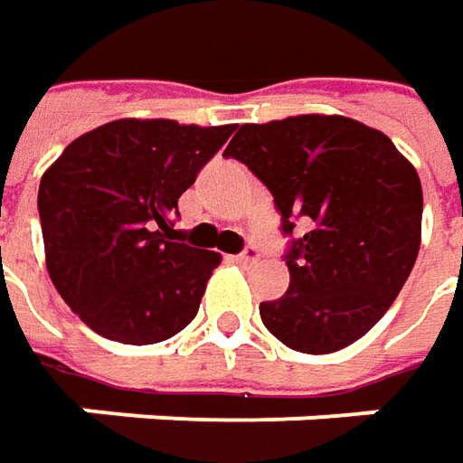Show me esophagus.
<instances>
[{
  "label": "esophagus",
  "mask_w": 463,
  "mask_h": 463,
  "mask_svg": "<svg viewBox=\"0 0 463 463\" xmlns=\"http://www.w3.org/2000/svg\"><path fill=\"white\" fill-rule=\"evenodd\" d=\"M258 258H260L258 250H255V247H247L241 255H237V262H240V265H255V262H258Z\"/></svg>",
  "instance_id": "obj_1"
}]
</instances>
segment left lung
<instances>
[{
  "instance_id": "obj_1",
  "label": "left lung",
  "mask_w": 463,
  "mask_h": 463,
  "mask_svg": "<svg viewBox=\"0 0 463 463\" xmlns=\"http://www.w3.org/2000/svg\"><path fill=\"white\" fill-rule=\"evenodd\" d=\"M223 156L244 162L268 185L286 234L298 219L307 226L286 255V296L260 304L262 325L309 355L361 340L418 260V169L382 131L319 113L244 123Z\"/></svg>"
}]
</instances>
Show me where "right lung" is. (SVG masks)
<instances>
[{
  "label": "right lung",
  "instance_id": "1",
  "mask_svg": "<svg viewBox=\"0 0 463 463\" xmlns=\"http://www.w3.org/2000/svg\"><path fill=\"white\" fill-rule=\"evenodd\" d=\"M232 131L120 118L74 138L45 169V268L87 327L123 345H154L195 319L222 255L172 241V219Z\"/></svg>",
  "mask_w": 463,
  "mask_h": 463
}]
</instances>
